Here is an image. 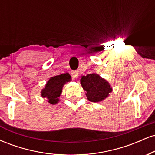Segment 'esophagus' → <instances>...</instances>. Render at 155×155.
Listing matches in <instances>:
<instances>
[{
    "label": "esophagus",
    "mask_w": 155,
    "mask_h": 155,
    "mask_svg": "<svg viewBox=\"0 0 155 155\" xmlns=\"http://www.w3.org/2000/svg\"><path fill=\"white\" fill-rule=\"evenodd\" d=\"M71 76H73V78L74 79H76L78 76V71H74L71 72Z\"/></svg>",
    "instance_id": "obj_1"
}]
</instances>
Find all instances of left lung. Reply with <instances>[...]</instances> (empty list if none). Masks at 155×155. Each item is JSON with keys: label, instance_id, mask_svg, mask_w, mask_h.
Returning <instances> with one entry per match:
<instances>
[{"label": "left lung", "instance_id": "1", "mask_svg": "<svg viewBox=\"0 0 155 155\" xmlns=\"http://www.w3.org/2000/svg\"><path fill=\"white\" fill-rule=\"evenodd\" d=\"M81 84L86 90L87 99L91 102H99L108 97L111 92V88L108 81L95 74L82 76Z\"/></svg>", "mask_w": 155, "mask_h": 155}]
</instances>
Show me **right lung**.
I'll use <instances>...</instances> for the list:
<instances>
[{
	"instance_id": "add662e5",
	"label": "right lung",
	"mask_w": 155,
	"mask_h": 155,
	"mask_svg": "<svg viewBox=\"0 0 155 155\" xmlns=\"http://www.w3.org/2000/svg\"><path fill=\"white\" fill-rule=\"evenodd\" d=\"M71 81V76L68 74H63L53 76L47 81L45 88L41 91V96L47 97L48 102L51 104H55L58 102L62 88L66 82Z\"/></svg>"
}]
</instances>
